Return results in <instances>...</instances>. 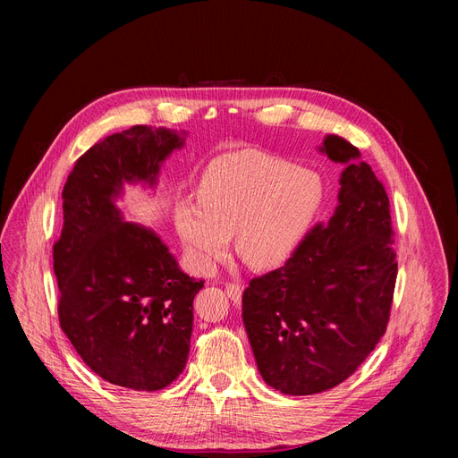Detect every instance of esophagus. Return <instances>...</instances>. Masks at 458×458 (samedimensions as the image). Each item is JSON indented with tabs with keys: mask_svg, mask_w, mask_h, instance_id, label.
I'll use <instances>...</instances> for the list:
<instances>
[{
	"mask_svg": "<svg viewBox=\"0 0 458 458\" xmlns=\"http://www.w3.org/2000/svg\"><path fill=\"white\" fill-rule=\"evenodd\" d=\"M225 293H227V296H229L234 303H239V301H241L242 288H241V284H239V283H227V284H225Z\"/></svg>",
	"mask_w": 458,
	"mask_h": 458,
	"instance_id": "obj_1",
	"label": "esophagus"
}]
</instances>
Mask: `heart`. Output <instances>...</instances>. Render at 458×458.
<instances>
[{
	"instance_id": "1",
	"label": "heart",
	"mask_w": 458,
	"mask_h": 458,
	"mask_svg": "<svg viewBox=\"0 0 458 458\" xmlns=\"http://www.w3.org/2000/svg\"><path fill=\"white\" fill-rule=\"evenodd\" d=\"M323 195L315 172L258 150L229 152L202 174L199 206L177 208V231L204 273L227 256L231 234L246 266L275 269L300 250Z\"/></svg>"
}]
</instances>
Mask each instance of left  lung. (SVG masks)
Here are the masks:
<instances>
[{
    "mask_svg": "<svg viewBox=\"0 0 458 458\" xmlns=\"http://www.w3.org/2000/svg\"><path fill=\"white\" fill-rule=\"evenodd\" d=\"M321 150L345 164L335 214L242 294L259 374L288 395L330 390L361 367L390 321L397 279L384 185L344 137L327 135Z\"/></svg>",
    "mask_w": 458,
    "mask_h": 458,
    "instance_id": "1",
    "label": "left lung"
}]
</instances>
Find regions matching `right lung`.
Masks as SVG:
<instances>
[{"mask_svg":"<svg viewBox=\"0 0 458 458\" xmlns=\"http://www.w3.org/2000/svg\"><path fill=\"white\" fill-rule=\"evenodd\" d=\"M183 140L133 126L81 155L63 189L64 224L53 246L59 323L84 363L114 386L157 392L183 372L192 300L191 279L155 231L122 221L123 183H157L162 160Z\"/></svg>","mask_w":458,"mask_h":458,"instance_id":"right-lung-1","label":"right lung"}]
</instances>
